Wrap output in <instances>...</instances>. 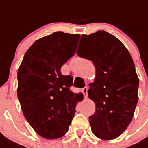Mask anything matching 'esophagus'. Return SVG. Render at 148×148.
I'll return each mask as SVG.
<instances>
[{
  "mask_svg": "<svg viewBox=\"0 0 148 148\" xmlns=\"http://www.w3.org/2000/svg\"><path fill=\"white\" fill-rule=\"evenodd\" d=\"M88 87H84V88L82 89V92H83V94H84V96L85 98L88 97Z\"/></svg>",
  "mask_w": 148,
  "mask_h": 148,
  "instance_id": "1",
  "label": "esophagus"
}]
</instances>
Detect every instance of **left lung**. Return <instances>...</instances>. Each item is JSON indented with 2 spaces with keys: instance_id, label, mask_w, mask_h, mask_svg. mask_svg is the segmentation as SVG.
<instances>
[{
  "instance_id": "8db88e82",
  "label": "left lung",
  "mask_w": 148,
  "mask_h": 148,
  "mask_svg": "<svg viewBox=\"0 0 148 148\" xmlns=\"http://www.w3.org/2000/svg\"><path fill=\"white\" fill-rule=\"evenodd\" d=\"M78 48L77 54L92 60L96 71L88 91L96 107L89 117L92 131L101 140L115 139L130 123L138 101L134 60L123 44L105 31L82 35Z\"/></svg>"
}]
</instances>
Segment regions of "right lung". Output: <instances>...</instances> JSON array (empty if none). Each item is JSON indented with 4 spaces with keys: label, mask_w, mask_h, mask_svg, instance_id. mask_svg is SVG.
<instances>
[{
    "label": "right lung",
    "mask_w": 148,
    "mask_h": 148,
    "mask_svg": "<svg viewBox=\"0 0 148 148\" xmlns=\"http://www.w3.org/2000/svg\"><path fill=\"white\" fill-rule=\"evenodd\" d=\"M78 34L56 32L38 39L24 56L18 71V98L25 118L42 137L57 139L68 131L82 94L70 90L71 75L61 66L76 51Z\"/></svg>",
    "instance_id": "1"
}]
</instances>
